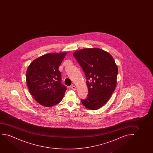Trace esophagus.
Segmentation results:
<instances>
[{
  "mask_svg": "<svg viewBox=\"0 0 153 153\" xmlns=\"http://www.w3.org/2000/svg\"><path fill=\"white\" fill-rule=\"evenodd\" d=\"M71 89H72L73 90H76V87L75 86H74V85H73V86H71Z\"/></svg>",
  "mask_w": 153,
  "mask_h": 153,
  "instance_id": "esophagus-1",
  "label": "esophagus"
}]
</instances>
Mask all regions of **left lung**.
<instances>
[{"instance_id": "1", "label": "left lung", "mask_w": 153, "mask_h": 153, "mask_svg": "<svg viewBox=\"0 0 153 153\" xmlns=\"http://www.w3.org/2000/svg\"><path fill=\"white\" fill-rule=\"evenodd\" d=\"M74 56L79 64L87 79V98L82 100L87 109L96 110L108 102L117 85L118 68L113 57L99 48L77 50Z\"/></svg>"}]
</instances>
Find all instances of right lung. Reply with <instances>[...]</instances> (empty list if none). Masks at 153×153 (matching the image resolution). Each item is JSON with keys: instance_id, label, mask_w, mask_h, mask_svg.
<instances>
[{"instance_id": "right-lung-1", "label": "right lung", "mask_w": 153, "mask_h": 153, "mask_svg": "<svg viewBox=\"0 0 153 153\" xmlns=\"http://www.w3.org/2000/svg\"><path fill=\"white\" fill-rule=\"evenodd\" d=\"M67 52L48 53L34 59L28 66L26 81L30 92L36 101L52 107L63 99L66 87L61 84L59 70Z\"/></svg>"}]
</instances>
